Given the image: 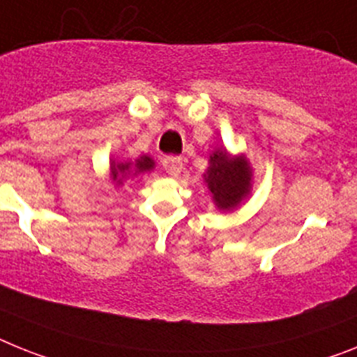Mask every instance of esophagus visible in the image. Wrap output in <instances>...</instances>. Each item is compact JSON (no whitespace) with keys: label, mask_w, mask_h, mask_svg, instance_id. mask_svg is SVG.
<instances>
[{"label":"esophagus","mask_w":357,"mask_h":357,"mask_svg":"<svg viewBox=\"0 0 357 357\" xmlns=\"http://www.w3.org/2000/svg\"><path fill=\"white\" fill-rule=\"evenodd\" d=\"M163 167L172 178H178L181 169H183V161H181V158H178V155H169V158H165L163 160Z\"/></svg>","instance_id":"34e87169"}]
</instances>
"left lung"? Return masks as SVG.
I'll return each instance as SVG.
<instances>
[{"mask_svg":"<svg viewBox=\"0 0 357 357\" xmlns=\"http://www.w3.org/2000/svg\"><path fill=\"white\" fill-rule=\"evenodd\" d=\"M254 170L245 154H230L225 146H215L203 174L215 208L232 212L243 205L252 192Z\"/></svg>","mask_w":357,"mask_h":357,"instance_id":"obj_1","label":"left lung"}]
</instances>
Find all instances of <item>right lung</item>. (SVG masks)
<instances>
[{"label":"right lung","mask_w":357,"mask_h":357,"mask_svg":"<svg viewBox=\"0 0 357 357\" xmlns=\"http://www.w3.org/2000/svg\"><path fill=\"white\" fill-rule=\"evenodd\" d=\"M155 163L149 154H143L136 160H116L112 158L109 163V179L114 187H121L127 179L136 178L139 174L154 170Z\"/></svg>","instance_id":"add662e5"}]
</instances>
